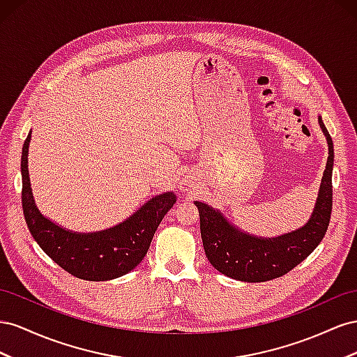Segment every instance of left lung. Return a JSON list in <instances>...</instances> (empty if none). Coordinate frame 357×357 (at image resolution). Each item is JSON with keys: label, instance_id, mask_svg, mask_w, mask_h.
Segmentation results:
<instances>
[{"label": "left lung", "instance_id": "1", "mask_svg": "<svg viewBox=\"0 0 357 357\" xmlns=\"http://www.w3.org/2000/svg\"><path fill=\"white\" fill-rule=\"evenodd\" d=\"M319 124L328 139L329 157L317 203L310 221L302 229L280 238L260 239L230 226L218 211L209 208L206 203L196 202L203 248L208 260L217 271L239 281H269L296 268L321 242L332 213L333 144L320 116Z\"/></svg>", "mask_w": 357, "mask_h": 357}]
</instances>
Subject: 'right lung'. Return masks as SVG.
Listing matches in <instances>:
<instances>
[{
    "label": "right lung",
    "mask_w": 357,
    "mask_h": 357,
    "mask_svg": "<svg viewBox=\"0 0 357 357\" xmlns=\"http://www.w3.org/2000/svg\"><path fill=\"white\" fill-rule=\"evenodd\" d=\"M24 142L22 209L33 238L58 266L86 281H107L133 271L144 260L161 220L176 203L173 192L151 199L135 215L118 226L97 233H73L45 218L37 209L28 176V145Z\"/></svg>",
    "instance_id": "right-lung-1"
}]
</instances>
